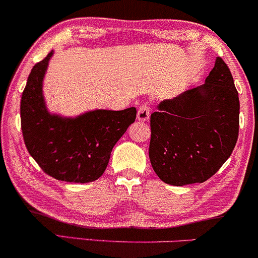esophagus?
<instances>
[{"label": "esophagus", "instance_id": "esophagus-1", "mask_svg": "<svg viewBox=\"0 0 258 258\" xmlns=\"http://www.w3.org/2000/svg\"><path fill=\"white\" fill-rule=\"evenodd\" d=\"M150 116V108L148 104H142L139 106L138 112H137V119L139 121H147Z\"/></svg>", "mask_w": 258, "mask_h": 258}]
</instances>
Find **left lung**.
Segmentation results:
<instances>
[{"label":"left lung","instance_id":"1","mask_svg":"<svg viewBox=\"0 0 258 258\" xmlns=\"http://www.w3.org/2000/svg\"><path fill=\"white\" fill-rule=\"evenodd\" d=\"M150 115L149 159L171 185L203 183L220 170L239 136V94L223 59L205 84L161 102Z\"/></svg>","mask_w":258,"mask_h":258}]
</instances>
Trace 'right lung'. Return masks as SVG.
Returning <instances> with one entry per match:
<instances>
[{"label":"right lung","mask_w":258,"mask_h":258,"mask_svg":"<svg viewBox=\"0 0 258 258\" xmlns=\"http://www.w3.org/2000/svg\"><path fill=\"white\" fill-rule=\"evenodd\" d=\"M52 52L35 64L23 91L20 120L25 146L48 176L70 183L98 179L108 166L112 148L137 110H94L75 119L51 115L42 96V80Z\"/></svg>","instance_id":"1"}]
</instances>
